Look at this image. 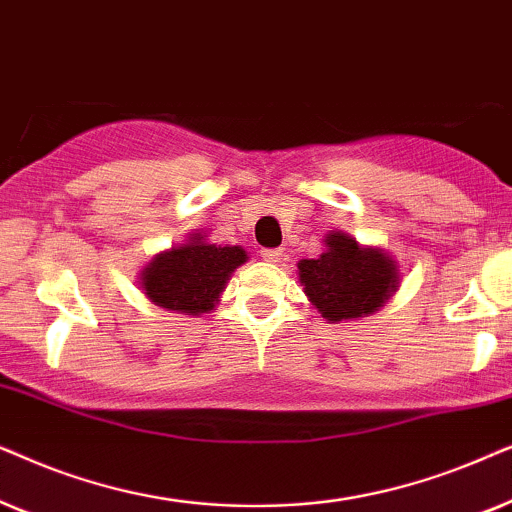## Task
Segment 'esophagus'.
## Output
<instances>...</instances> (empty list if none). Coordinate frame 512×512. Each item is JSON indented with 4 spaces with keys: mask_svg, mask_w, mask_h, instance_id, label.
<instances>
[{
    "mask_svg": "<svg viewBox=\"0 0 512 512\" xmlns=\"http://www.w3.org/2000/svg\"><path fill=\"white\" fill-rule=\"evenodd\" d=\"M260 255H262V260L269 262V264H276V262L283 260V250L281 248H264Z\"/></svg>",
    "mask_w": 512,
    "mask_h": 512,
    "instance_id": "1",
    "label": "esophagus"
}]
</instances>
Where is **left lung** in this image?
Masks as SVG:
<instances>
[{
  "label": "left lung",
  "mask_w": 512,
  "mask_h": 512,
  "mask_svg": "<svg viewBox=\"0 0 512 512\" xmlns=\"http://www.w3.org/2000/svg\"><path fill=\"white\" fill-rule=\"evenodd\" d=\"M318 260L297 264L299 283L323 318L339 323L370 316L398 290L400 271L381 248H365L344 231L325 236Z\"/></svg>",
  "instance_id": "8db88e82"
}]
</instances>
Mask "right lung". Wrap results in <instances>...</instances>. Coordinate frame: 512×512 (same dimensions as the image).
<instances>
[{"instance_id": "obj_1", "label": "right lung", "mask_w": 512, "mask_h": 512, "mask_svg": "<svg viewBox=\"0 0 512 512\" xmlns=\"http://www.w3.org/2000/svg\"><path fill=\"white\" fill-rule=\"evenodd\" d=\"M245 260L241 245H215L203 234H189L187 243L159 252L140 271V285L161 309L201 316L215 309L231 271Z\"/></svg>"}]
</instances>
